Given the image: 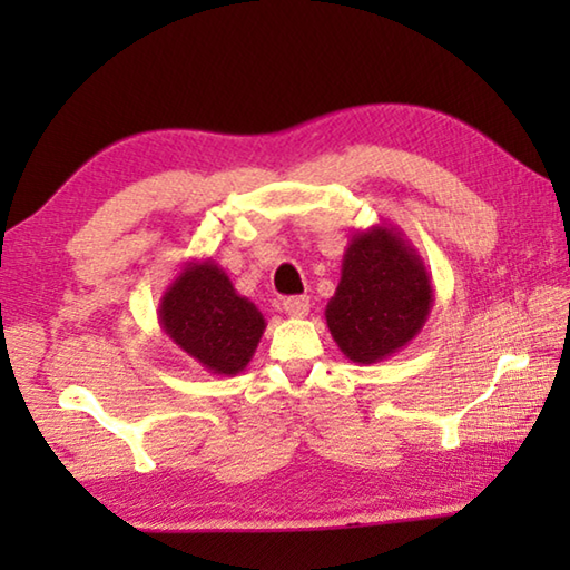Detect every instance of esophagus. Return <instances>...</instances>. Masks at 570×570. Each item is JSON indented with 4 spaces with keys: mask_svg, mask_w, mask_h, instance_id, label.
<instances>
[{
    "mask_svg": "<svg viewBox=\"0 0 570 570\" xmlns=\"http://www.w3.org/2000/svg\"><path fill=\"white\" fill-rule=\"evenodd\" d=\"M308 308H312V304H308V296H288V298H284V312L288 316H296V320L306 316Z\"/></svg>",
    "mask_w": 570,
    "mask_h": 570,
    "instance_id": "1",
    "label": "esophagus"
}]
</instances>
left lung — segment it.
Here are the masks:
<instances>
[{
	"label": "left lung",
	"mask_w": 570,
	"mask_h": 570,
	"mask_svg": "<svg viewBox=\"0 0 570 570\" xmlns=\"http://www.w3.org/2000/svg\"><path fill=\"white\" fill-rule=\"evenodd\" d=\"M435 286L422 256L392 224L352 234L342 278L326 304V326L346 360L377 364L422 332Z\"/></svg>",
	"instance_id": "left-lung-1"
}]
</instances>
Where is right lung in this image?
I'll return each instance as SVG.
<instances>
[{
    "mask_svg": "<svg viewBox=\"0 0 570 570\" xmlns=\"http://www.w3.org/2000/svg\"><path fill=\"white\" fill-rule=\"evenodd\" d=\"M158 324L168 340L218 377L244 372L262 334L264 314L240 296L214 258H190L166 286Z\"/></svg>",
    "mask_w": 570,
    "mask_h": 570,
    "instance_id": "1",
    "label": "right lung"
}]
</instances>
